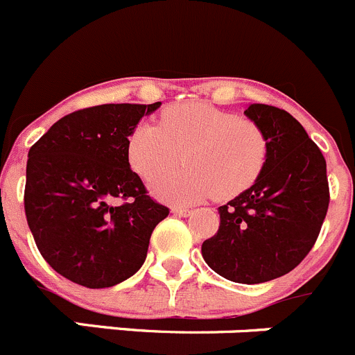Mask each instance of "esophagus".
Instances as JSON below:
<instances>
[{
    "label": "esophagus",
    "instance_id": "34e87169",
    "mask_svg": "<svg viewBox=\"0 0 355 355\" xmlns=\"http://www.w3.org/2000/svg\"><path fill=\"white\" fill-rule=\"evenodd\" d=\"M174 215H180V216H188V215H192V209H188L184 208V206H174V208L171 209Z\"/></svg>",
    "mask_w": 355,
    "mask_h": 355
}]
</instances>
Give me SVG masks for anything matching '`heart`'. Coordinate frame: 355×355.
I'll return each instance as SVG.
<instances>
[{
	"label": "heart",
	"instance_id": "b5f03b06",
	"mask_svg": "<svg viewBox=\"0 0 355 355\" xmlns=\"http://www.w3.org/2000/svg\"><path fill=\"white\" fill-rule=\"evenodd\" d=\"M185 153L187 168L162 176ZM268 158V140L250 119L209 103L174 105L159 126L142 122L128 139L131 168L150 183V192L168 202H199L215 196L227 200L256 183Z\"/></svg>",
	"mask_w": 355,
	"mask_h": 355
}]
</instances>
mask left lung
<instances>
[{
    "label": "left lung",
    "mask_w": 355,
    "mask_h": 355,
    "mask_svg": "<svg viewBox=\"0 0 355 355\" xmlns=\"http://www.w3.org/2000/svg\"><path fill=\"white\" fill-rule=\"evenodd\" d=\"M268 140L256 183L220 206V227L202 243L211 270L241 284L288 274L313 249L329 208L327 165L297 119L275 106L243 112Z\"/></svg>",
    "instance_id": "left-lung-1"
}]
</instances>
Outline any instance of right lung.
Returning <instances> with one entry per match:
<instances>
[{
	"instance_id": "add662e5",
	"label": "right lung",
	"mask_w": 355,
	"mask_h": 355,
	"mask_svg": "<svg viewBox=\"0 0 355 355\" xmlns=\"http://www.w3.org/2000/svg\"><path fill=\"white\" fill-rule=\"evenodd\" d=\"M162 106L99 105L56 121L31 146L24 211L42 258L85 288H110L144 265L153 229L168 215L128 162V139ZM128 198L115 207L113 200Z\"/></svg>"
}]
</instances>
